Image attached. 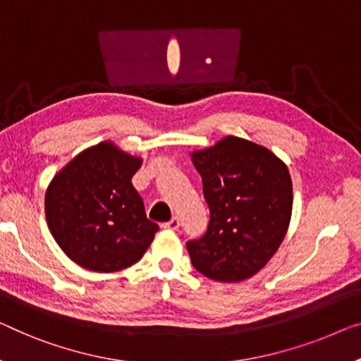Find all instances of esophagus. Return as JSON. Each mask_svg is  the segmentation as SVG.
<instances>
[{
    "label": "esophagus",
    "instance_id": "esophagus-1",
    "mask_svg": "<svg viewBox=\"0 0 361 361\" xmlns=\"http://www.w3.org/2000/svg\"><path fill=\"white\" fill-rule=\"evenodd\" d=\"M162 227L166 228V230H176L180 227V219L178 217H173L171 220H169V222L162 224Z\"/></svg>",
    "mask_w": 361,
    "mask_h": 361
}]
</instances>
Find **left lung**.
<instances>
[{"label": "left lung", "mask_w": 361, "mask_h": 361, "mask_svg": "<svg viewBox=\"0 0 361 361\" xmlns=\"http://www.w3.org/2000/svg\"><path fill=\"white\" fill-rule=\"evenodd\" d=\"M191 160L211 211L207 232L186 243L192 266L217 282L246 281L276 255L288 230L293 191L287 165L236 136L196 150Z\"/></svg>", "instance_id": "obj_1"}]
</instances>
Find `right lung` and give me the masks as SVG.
<instances>
[{"instance_id":"add662e5","label":"right lung","mask_w":361,"mask_h":361,"mask_svg":"<svg viewBox=\"0 0 361 361\" xmlns=\"http://www.w3.org/2000/svg\"><path fill=\"white\" fill-rule=\"evenodd\" d=\"M142 159L110 141L82 150L47 188L48 228L69 259L115 272L141 259L159 225L147 219L131 178Z\"/></svg>"}]
</instances>
